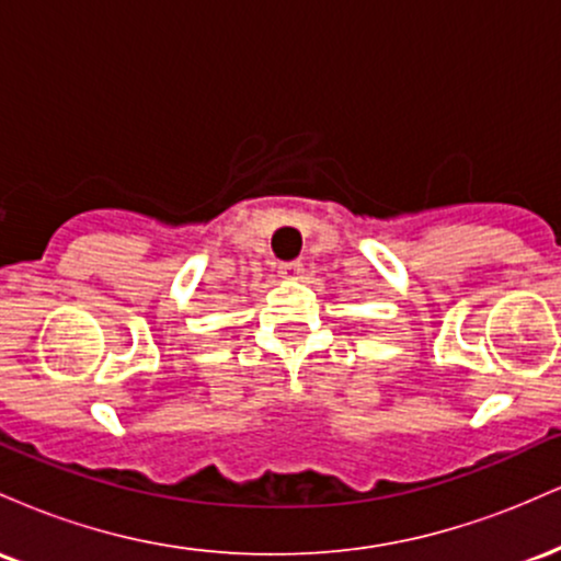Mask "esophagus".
Instances as JSON below:
<instances>
[{"mask_svg":"<svg viewBox=\"0 0 561 561\" xmlns=\"http://www.w3.org/2000/svg\"><path fill=\"white\" fill-rule=\"evenodd\" d=\"M300 274H302V263L300 261L279 263V276H285V279H300Z\"/></svg>","mask_w":561,"mask_h":561,"instance_id":"obj_1","label":"esophagus"}]
</instances>
